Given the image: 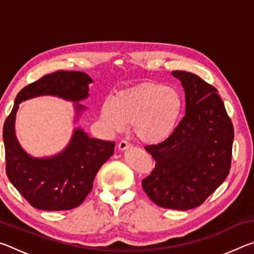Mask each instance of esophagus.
Masks as SVG:
<instances>
[{
  "instance_id": "obj_1",
  "label": "esophagus",
  "mask_w": 254,
  "mask_h": 254,
  "mask_svg": "<svg viewBox=\"0 0 254 254\" xmlns=\"http://www.w3.org/2000/svg\"><path fill=\"white\" fill-rule=\"evenodd\" d=\"M130 147H131V144H130V142H127V140H121L119 142V145H118L119 150H121V151H123V150H127Z\"/></svg>"
}]
</instances>
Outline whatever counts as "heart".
Listing matches in <instances>:
<instances>
[{
    "instance_id": "obj_1",
    "label": "heart",
    "mask_w": 254,
    "mask_h": 254,
    "mask_svg": "<svg viewBox=\"0 0 254 254\" xmlns=\"http://www.w3.org/2000/svg\"><path fill=\"white\" fill-rule=\"evenodd\" d=\"M183 109L184 101L177 89L143 83L106 100L101 118L111 132H121L127 124H133L137 139L145 143H159L173 134Z\"/></svg>"
}]
</instances>
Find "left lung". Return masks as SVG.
<instances>
[{
	"label": "left lung",
	"mask_w": 254,
	"mask_h": 254,
	"mask_svg": "<svg viewBox=\"0 0 254 254\" xmlns=\"http://www.w3.org/2000/svg\"><path fill=\"white\" fill-rule=\"evenodd\" d=\"M182 81L186 113L168 139L145 150L156 161L142 188L160 207H198L221 186L231 169L233 124L214 86L195 74L174 70Z\"/></svg>",
	"instance_id": "1"
}]
</instances>
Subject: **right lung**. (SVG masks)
Segmentation results:
<instances>
[{"mask_svg":"<svg viewBox=\"0 0 254 254\" xmlns=\"http://www.w3.org/2000/svg\"><path fill=\"white\" fill-rule=\"evenodd\" d=\"M92 78L83 71L57 70L25 86L16 95L14 106L3 126L7 178L28 203L42 210H68L79 206L93 188L103 163L114 153L113 141L89 137L75 128L69 144L51 158H33L19 144L14 120L22 101L54 95L78 102L88 96ZM76 111L83 105L75 104Z\"/></svg>","mask_w":254,"mask_h":254,"instance_id":"add662e5","label":"right lung"}]
</instances>
